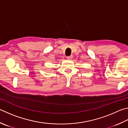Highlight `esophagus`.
I'll return each mask as SVG.
<instances>
[{"label":"esophagus","mask_w":128,"mask_h":128,"mask_svg":"<svg viewBox=\"0 0 128 128\" xmlns=\"http://www.w3.org/2000/svg\"><path fill=\"white\" fill-rule=\"evenodd\" d=\"M72 58H73V56H72V55H70V56H68L66 57V59H68V60H71L72 59Z\"/></svg>","instance_id":"obj_1"}]
</instances>
